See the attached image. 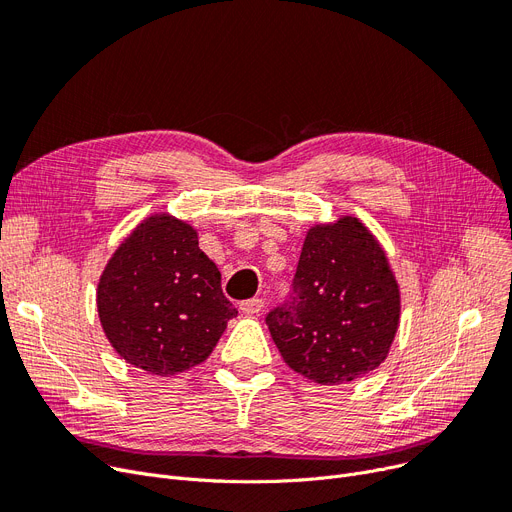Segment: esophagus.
<instances>
[{
  "label": "esophagus",
  "mask_w": 512,
  "mask_h": 512,
  "mask_svg": "<svg viewBox=\"0 0 512 512\" xmlns=\"http://www.w3.org/2000/svg\"><path fill=\"white\" fill-rule=\"evenodd\" d=\"M239 308H241V312H246V314H258L264 308V300L262 298H252V300L241 302Z\"/></svg>",
  "instance_id": "34e87169"
}]
</instances>
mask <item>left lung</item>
I'll return each instance as SVG.
<instances>
[{"label":"left lung","instance_id":"obj_1","mask_svg":"<svg viewBox=\"0 0 512 512\" xmlns=\"http://www.w3.org/2000/svg\"><path fill=\"white\" fill-rule=\"evenodd\" d=\"M400 285L377 237L356 216L308 229L294 296L266 316L289 369L350 383L387 358L400 325Z\"/></svg>","mask_w":512,"mask_h":512}]
</instances>
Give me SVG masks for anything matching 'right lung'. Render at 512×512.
<instances>
[{"mask_svg": "<svg viewBox=\"0 0 512 512\" xmlns=\"http://www.w3.org/2000/svg\"><path fill=\"white\" fill-rule=\"evenodd\" d=\"M97 314L120 358L168 377L204 362L237 308L223 296L221 273L200 250L198 231L158 212L108 260Z\"/></svg>", "mask_w": 512, "mask_h": 512, "instance_id": "add662e5", "label": "right lung"}]
</instances>
